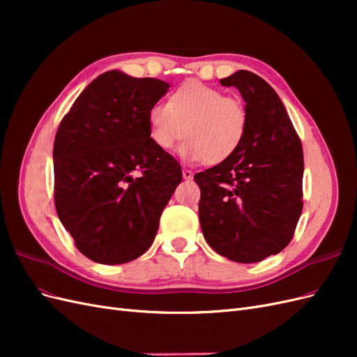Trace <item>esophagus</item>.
<instances>
[{
    "instance_id": "obj_1",
    "label": "esophagus",
    "mask_w": 357,
    "mask_h": 357,
    "mask_svg": "<svg viewBox=\"0 0 357 357\" xmlns=\"http://www.w3.org/2000/svg\"><path fill=\"white\" fill-rule=\"evenodd\" d=\"M181 174H183V178H185V180H192V177H193V172L190 169H186V168L183 169Z\"/></svg>"
}]
</instances>
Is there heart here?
<instances>
[{
	"instance_id": "1",
	"label": "heart",
	"mask_w": 357,
	"mask_h": 357,
	"mask_svg": "<svg viewBox=\"0 0 357 357\" xmlns=\"http://www.w3.org/2000/svg\"><path fill=\"white\" fill-rule=\"evenodd\" d=\"M149 135L160 150H172L186 134L180 155L193 162L220 164L241 147L248 125L245 104L197 80L180 84L168 102L147 114Z\"/></svg>"
}]
</instances>
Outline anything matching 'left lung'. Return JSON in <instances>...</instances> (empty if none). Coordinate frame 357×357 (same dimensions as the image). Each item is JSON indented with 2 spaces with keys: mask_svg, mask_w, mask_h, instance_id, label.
Segmentation results:
<instances>
[{
  "mask_svg": "<svg viewBox=\"0 0 357 357\" xmlns=\"http://www.w3.org/2000/svg\"><path fill=\"white\" fill-rule=\"evenodd\" d=\"M220 83L240 91L248 125L238 152L193 176L201 190V229L219 255L240 264L261 262L294 238L304 205L302 143L262 77L240 70Z\"/></svg>",
  "mask_w": 357,
  "mask_h": 357,
  "instance_id": "obj_1",
  "label": "left lung"
}]
</instances>
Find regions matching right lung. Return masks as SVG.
<instances>
[{"mask_svg":"<svg viewBox=\"0 0 357 357\" xmlns=\"http://www.w3.org/2000/svg\"><path fill=\"white\" fill-rule=\"evenodd\" d=\"M168 83L121 71L98 75L63 116L53 144V198L75 247L119 265L152 245L181 181L178 162L155 146L147 114ZM140 176L134 179L132 171Z\"/></svg>","mask_w":357,"mask_h":357,"instance_id":"add662e5","label":"right lung"}]
</instances>
